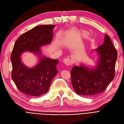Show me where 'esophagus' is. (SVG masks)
<instances>
[{
    "mask_svg": "<svg viewBox=\"0 0 124 124\" xmlns=\"http://www.w3.org/2000/svg\"><path fill=\"white\" fill-rule=\"evenodd\" d=\"M63 63L65 64V65L66 66H69L71 64V60L68 58H65L63 60Z\"/></svg>",
    "mask_w": 124,
    "mask_h": 124,
    "instance_id": "34e87169",
    "label": "esophagus"
}]
</instances>
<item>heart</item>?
<instances>
[{
  "instance_id": "obj_1",
  "label": "heart",
  "mask_w": 124,
  "mask_h": 124,
  "mask_svg": "<svg viewBox=\"0 0 124 124\" xmlns=\"http://www.w3.org/2000/svg\"><path fill=\"white\" fill-rule=\"evenodd\" d=\"M80 34L83 36H85L87 35V32L86 31H82L81 32H79Z\"/></svg>"
}]
</instances>
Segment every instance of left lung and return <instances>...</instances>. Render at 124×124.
<instances>
[{"instance_id":"8db88e82","label":"left lung","mask_w":124,"mask_h":124,"mask_svg":"<svg viewBox=\"0 0 124 124\" xmlns=\"http://www.w3.org/2000/svg\"><path fill=\"white\" fill-rule=\"evenodd\" d=\"M104 40L95 50L100 55V60L95 69L75 66L71 71L72 85L78 95L90 96L103 93L114 78L118 53L107 34Z\"/></svg>"}]
</instances>
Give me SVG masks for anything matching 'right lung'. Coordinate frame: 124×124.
Segmentation results:
<instances>
[{"mask_svg":"<svg viewBox=\"0 0 124 124\" xmlns=\"http://www.w3.org/2000/svg\"><path fill=\"white\" fill-rule=\"evenodd\" d=\"M55 27L52 24L37 26L19 36L15 44L10 56L11 78L18 89L23 93L32 96L46 93L58 72L57 59L40 57L37 65L29 68L22 63L20 57L26 51L41 56L40 47L51 43Z\"/></svg>","mask_w":124,"mask_h":124,"instance_id":"1","label":"right lung"}]
</instances>
